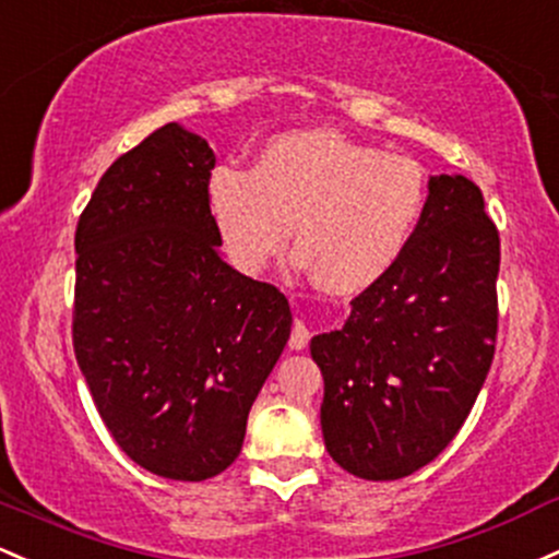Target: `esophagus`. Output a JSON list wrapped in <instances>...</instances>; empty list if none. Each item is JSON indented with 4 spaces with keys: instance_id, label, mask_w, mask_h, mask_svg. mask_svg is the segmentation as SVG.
I'll use <instances>...</instances> for the list:
<instances>
[{
    "instance_id": "esophagus-1",
    "label": "esophagus",
    "mask_w": 559,
    "mask_h": 559,
    "mask_svg": "<svg viewBox=\"0 0 559 559\" xmlns=\"http://www.w3.org/2000/svg\"><path fill=\"white\" fill-rule=\"evenodd\" d=\"M308 342H310V329L305 326L302 321H297V323H294V329H292L289 347L292 349H305V347H308Z\"/></svg>"
}]
</instances>
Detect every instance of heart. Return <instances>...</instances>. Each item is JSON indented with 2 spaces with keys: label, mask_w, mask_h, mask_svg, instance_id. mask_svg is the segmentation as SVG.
Returning a JSON list of instances; mask_svg holds the SVG:
<instances>
[{
  "label": "heart",
  "mask_w": 559,
  "mask_h": 559,
  "mask_svg": "<svg viewBox=\"0 0 559 559\" xmlns=\"http://www.w3.org/2000/svg\"><path fill=\"white\" fill-rule=\"evenodd\" d=\"M427 206L414 158L316 127L275 134L251 171L217 167L210 210L230 265L260 273L294 223V265L329 294H358L408 249Z\"/></svg>",
  "instance_id": "1"
}]
</instances>
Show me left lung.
<instances>
[{
	"mask_svg": "<svg viewBox=\"0 0 559 559\" xmlns=\"http://www.w3.org/2000/svg\"><path fill=\"white\" fill-rule=\"evenodd\" d=\"M419 228L345 326L310 340L323 373L321 429L336 464L397 480L456 438L496 349L499 230L480 188L435 175Z\"/></svg>",
	"mask_w": 559,
	"mask_h": 559,
	"instance_id": "8db88e82",
	"label": "left lung"
}]
</instances>
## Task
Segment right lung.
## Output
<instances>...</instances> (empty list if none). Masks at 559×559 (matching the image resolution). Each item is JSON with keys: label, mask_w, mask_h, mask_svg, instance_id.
Instances as JSON below:
<instances>
[{"label": "right lung", "mask_w": 559, "mask_h": 559, "mask_svg": "<svg viewBox=\"0 0 559 559\" xmlns=\"http://www.w3.org/2000/svg\"><path fill=\"white\" fill-rule=\"evenodd\" d=\"M214 151L177 121L110 164L76 225L73 353L143 469L199 483L241 453L292 334L289 299L219 254Z\"/></svg>", "instance_id": "obj_1"}]
</instances>
